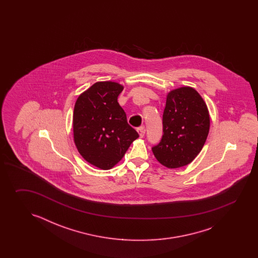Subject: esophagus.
Returning <instances> with one entry per match:
<instances>
[{"label":"esophagus","mask_w":258,"mask_h":258,"mask_svg":"<svg viewBox=\"0 0 258 258\" xmlns=\"http://www.w3.org/2000/svg\"><path fill=\"white\" fill-rule=\"evenodd\" d=\"M137 132H138V134H139V137H143L145 136L146 129H145V127L144 126L139 127V128L137 129Z\"/></svg>","instance_id":"esophagus-1"}]
</instances>
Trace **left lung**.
Instances as JSON below:
<instances>
[{"label":"left lung","instance_id":"left-lung-1","mask_svg":"<svg viewBox=\"0 0 258 258\" xmlns=\"http://www.w3.org/2000/svg\"><path fill=\"white\" fill-rule=\"evenodd\" d=\"M162 123V138L152 148L155 158L169 169L191 163L202 150L210 126L203 98L191 87L171 90L167 95Z\"/></svg>","mask_w":258,"mask_h":258}]
</instances>
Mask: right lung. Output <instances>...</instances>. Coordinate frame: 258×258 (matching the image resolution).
<instances>
[{"instance_id": "1", "label": "right lung", "mask_w": 258, "mask_h": 258, "mask_svg": "<svg viewBox=\"0 0 258 258\" xmlns=\"http://www.w3.org/2000/svg\"><path fill=\"white\" fill-rule=\"evenodd\" d=\"M122 89L123 86L117 82L95 83L79 95L75 104L76 147L85 160L101 170L113 168L139 137L118 103Z\"/></svg>"}]
</instances>
